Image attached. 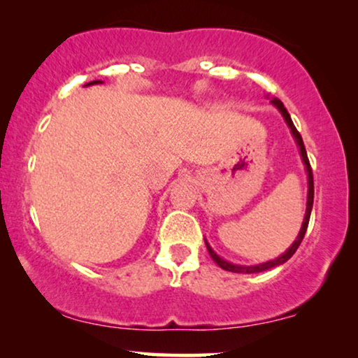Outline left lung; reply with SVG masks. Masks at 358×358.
<instances>
[{
	"label": "left lung",
	"mask_w": 358,
	"mask_h": 358,
	"mask_svg": "<svg viewBox=\"0 0 358 358\" xmlns=\"http://www.w3.org/2000/svg\"><path fill=\"white\" fill-rule=\"evenodd\" d=\"M272 104L277 106V109L282 112L283 119H285V122L288 124V127H290L292 134L293 136H295L296 143L298 146H300V153H301V158H303V163H305L306 166V171H308V203H306V215H305V220H303V224H301V229H300V234H298L296 241L292 244V248L288 249V251L283 254V256H280L278 259H275V261H271V262H264V264H259V266H251V267H243V266H234V264H229L227 261H223L222 257H218L217 254H215L212 251V248L208 246L207 243V249H208V254L212 256V259L215 262L218 264L220 267L224 268V271H229V272H238V273H254V272H262V271H267V268H272L275 266H280V264L287 262L288 259H290L293 254H295V251L298 249V246H300L303 238H305V233H306V228H308V223H310V215H311V208H313V199H315V184H313V171H311V164H310V159H308V155H306V150H305V145H303V138L300 135V131L296 130V127L293 125V122L290 119V114H288L285 106L282 104L280 99H272Z\"/></svg>",
	"instance_id": "left-lung-1"
}]
</instances>
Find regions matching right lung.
Here are the masks:
<instances>
[{
	"instance_id": "right-lung-1",
	"label": "right lung",
	"mask_w": 358,
	"mask_h": 358,
	"mask_svg": "<svg viewBox=\"0 0 358 358\" xmlns=\"http://www.w3.org/2000/svg\"><path fill=\"white\" fill-rule=\"evenodd\" d=\"M97 83H102V81H91V83H86V86H90V85H97Z\"/></svg>"
}]
</instances>
